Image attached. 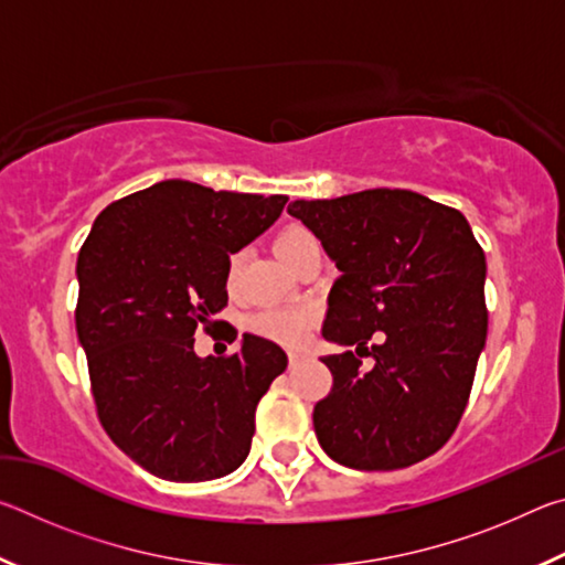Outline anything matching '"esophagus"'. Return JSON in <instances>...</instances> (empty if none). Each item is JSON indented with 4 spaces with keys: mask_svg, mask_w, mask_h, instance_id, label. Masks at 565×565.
<instances>
[{
    "mask_svg": "<svg viewBox=\"0 0 565 565\" xmlns=\"http://www.w3.org/2000/svg\"><path fill=\"white\" fill-rule=\"evenodd\" d=\"M303 361H309V359H306V356H303V353H289V366H291V369H296V366H301V363H303Z\"/></svg>",
    "mask_w": 565,
    "mask_h": 565,
    "instance_id": "1",
    "label": "esophagus"
}]
</instances>
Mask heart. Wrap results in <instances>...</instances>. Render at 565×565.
Segmentation results:
<instances>
[{
	"mask_svg": "<svg viewBox=\"0 0 565 565\" xmlns=\"http://www.w3.org/2000/svg\"><path fill=\"white\" fill-rule=\"evenodd\" d=\"M319 244L317 236H313L309 228L303 226H286L284 232L276 236V254L281 256L286 264H294L296 256L306 248ZM246 262V252H234L226 262V286L228 289H236L238 279H242ZM317 306L313 303H294V306H274V309H264L252 317L248 321V329H252L256 337H264L269 341L281 343V347H301L309 337V331L317 321Z\"/></svg>",
	"mask_w": 565,
	"mask_h": 565,
	"instance_id": "obj_1",
	"label": "heart"
}]
</instances>
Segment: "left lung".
<instances>
[{
	"mask_svg": "<svg viewBox=\"0 0 565 565\" xmlns=\"http://www.w3.org/2000/svg\"><path fill=\"white\" fill-rule=\"evenodd\" d=\"M341 276L323 339L353 351L323 356L333 386L313 406L323 451L359 471H396L441 448L461 420L481 356L486 256L458 209L408 189H366L289 204ZM384 330L381 344L367 339Z\"/></svg>",
	"mask_w": 565,
	"mask_h": 565,
	"instance_id": "left-lung-1",
	"label": "left lung"
}]
</instances>
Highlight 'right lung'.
Wrapping results in <instances>:
<instances>
[{"instance_id": "obj_1", "label": "right lung", "mask_w": 565, "mask_h": 565, "mask_svg": "<svg viewBox=\"0 0 565 565\" xmlns=\"http://www.w3.org/2000/svg\"><path fill=\"white\" fill-rule=\"evenodd\" d=\"M286 202L167 179L111 202L82 244L74 319L97 416L149 473L212 481L248 456L256 406L286 353L244 333L232 356L199 359L194 331H212L228 301V254L264 234Z\"/></svg>"}]
</instances>
